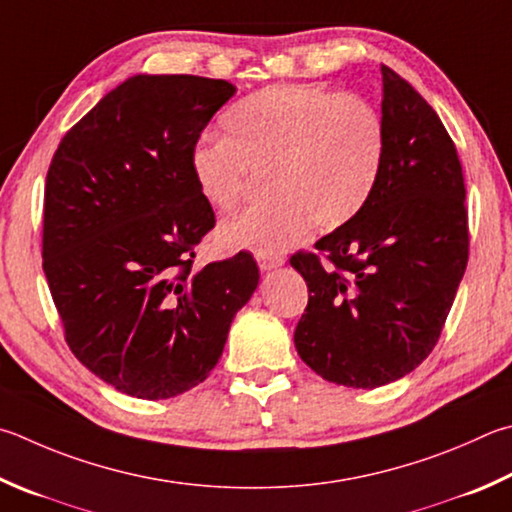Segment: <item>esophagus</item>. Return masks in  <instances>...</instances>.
Instances as JSON below:
<instances>
[{"label":"esophagus","mask_w":512,"mask_h":512,"mask_svg":"<svg viewBox=\"0 0 512 512\" xmlns=\"http://www.w3.org/2000/svg\"><path fill=\"white\" fill-rule=\"evenodd\" d=\"M257 264L262 271H273V268L284 264L282 255H257Z\"/></svg>","instance_id":"esophagus-1"}]
</instances>
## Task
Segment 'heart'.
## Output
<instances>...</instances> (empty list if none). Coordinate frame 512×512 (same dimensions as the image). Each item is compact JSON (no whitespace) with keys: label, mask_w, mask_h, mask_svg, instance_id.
<instances>
[{"label":"heart","mask_w":512,"mask_h":512,"mask_svg":"<svg viewBox=\"0 0 512 512\" xmlns=\"http://www.w3.org/2000/svg\"><path fill=\"white\" fill-rule=\"evenodd\" d=\"M226 138L203 136L190 152L208 206L232 210L253 172L271 194L219 226L221 246L277 255L315 224L336 228L365 206L383 172L387 125L374 102L315 85H275L224 116Z\"/></svg>","instance_id":"b5f03b06"}]
</instances>
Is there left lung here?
I'll return each instance as SVG.
<instances>
[{"instance_id":"obj_1","label":"left lung","mask_w":512,"mask_h":512,"mask_svg":"<svg viewBox=\"0 0 512 512\" xmlns=\"http://www.w3.org/2000/svg\"><path fill=\"white\" fill-rule=\"evenodd\" d=\"M383 73L387 154L374 192L347 224L297 250L309 286L295 349L336 385L374 389L416 369L441 338L468 266L466 183L436 111Z\"/></svg>"}]
</instances>
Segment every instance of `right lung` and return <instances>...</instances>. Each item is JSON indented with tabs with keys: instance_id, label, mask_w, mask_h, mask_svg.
Returning <instances> with one entry per match:
<instances>
[{
	"instance_id": "1",
	"label": "right lung",
	"mask_w": 512,
	"mask_h": 512,
	"mask_svg": "<svg viewBox=\"0 0 512 512\" xmlns=\"http://www.w3.org/2000/svg\"><path fill=\"white\" fill-rule=\"evenodd\" d=\"M235 87L134 76L73 125L44 188L42 268L64 340L118 392L159 401L208 378L259 282L246 250L194 268L215 210L190 152Z\"/></svg>"
}]
</instances>
